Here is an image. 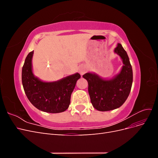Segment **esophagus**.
<instances>
[{"instance_id": "obj_1", "label": "esophagus", "mask_w": 158, "mask_h": 158, "mask_svg": "<svg viewBox=\"0 0 158 158\" xmlns=\"http://www.w3.org/2000/svg\"><path fill=\"white\" fill-rule=\"evenodd\" d=\"M87 70V69L85 66H81L79 67V69H78V71H79V73L81 74V75H83L85 73V72H86Z\"/></svg>"}]
</instances>
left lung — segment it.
I'll use <instances>...</instances> for the list:
<instances>
[{
    "label": "left lung",
    "mask_w": 158,
    "mask_h": 158,
    "mask_svg": "<svg viewBox=\"0 0 158 158\" xmlns=\"http://www.w3.org/2000/svg\"><path fill=\"white\" fill-rule=\"evenodd\" d=\"M114 52L120 56L123 66L120 73L112 79L106 80L94 73L83 75L88 82V92L93 107L99 111L120 107L130 94L132 84V69L125 50L118 44Z\"/></svg>",
    "instance_id": "1"
}]
</instances>
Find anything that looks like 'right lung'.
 I'll return each instance as SVG.
<instances>
[{"label":"right lung","instance_id":"obj_1","mask_svg":"<svg viewBox=\"0 0 158 158\" xmlns=\"http://www.w3.org/2000/svg\"><path fill=\"white\" fill-rule=\"evenodd\" d=\"M33 51L26 56L22 71V85L27 99L42 111L58 113L66 111L76 82L81 77L80 74L66 76L56 82H43L33 74Z\"/></svg>","mask_w":158,"mask_h":158}]
</instances>
